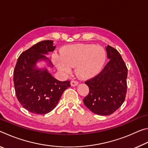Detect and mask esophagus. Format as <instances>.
Returning a JSON list of instances; mask_svg holds the SVG:
<instances>
[{"label": "esophagus", "instance_id": "esophagus-1", "mask_svg": "<svg viewBox=\"0 0 148 148\" xmlns=\"http://www.w3.org/2000/svg\"><path fill=\"white\" fill-rule=\"evenodd\" d=\"M71 86H76L78 85V82H77V81H75V80H72V81L71 82Z\"/></svg>", "mask_w": 148, "mask_h": 148}]
</instances>
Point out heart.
I'll return each instance as SVG.
<instances>
[{"label":"heart","instance_id":"obj_1","mask_svg":"<svg viewBox=\"0 0 148 148\" xmlns=\"http://www.w3.org/2000/svg\"><path fill=\"white\" fill-rule=\"evenodd\" d=\"M54 63L60 71L69 73L71 67L76 66V73L79 78L87 79L98 74L106 59L103 47L94 44L70 45L62 49L61 56L53 55Z\"/></svg>","mask_w":148,"mask_h":148}]
</instances>
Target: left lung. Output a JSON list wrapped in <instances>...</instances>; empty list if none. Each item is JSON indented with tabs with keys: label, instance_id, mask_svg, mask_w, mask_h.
<instances>
[{
	"label": "left lung",
	"instance_id": "8db88e82",
	"mask_svg": "<svg viewBox=\"0 0 148 148\" xmlns=\"http://www.w3.org/2000/svg\"><path fill=\"white\" fill-rule=\"evenodd\" d=\"M106 49L109 62L101 73L85 82L89 92L84 103L92 112L101 116L113 114L121 106L127 88V68L121 55L109 45Z\"/></svg>",
	"mask_w": 148,
	"mask_h": 148
}]
</instances>
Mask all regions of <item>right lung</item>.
Returning <instances> with one entry per match:
<instances>
[{"label": "right lung", "instance_id": "1", "mask_svg": "<svg viewBox=\"0 0 148 148\" xmlns=\"http://www.w3.org/2000/svg\"><path fill=\"white\" fill-rule=\"evenodd\" d=\"M56 46L53 40H44L23 52L17 59L14 71V83L17 99L25 109L34 114H46L58 104L62 92L71 87L69 81L56 79L46 67L40 69L36 63L51 62L45 55Z\"/></svg>", "mask_w": 148, "mask_h": 148}]
</instances>
